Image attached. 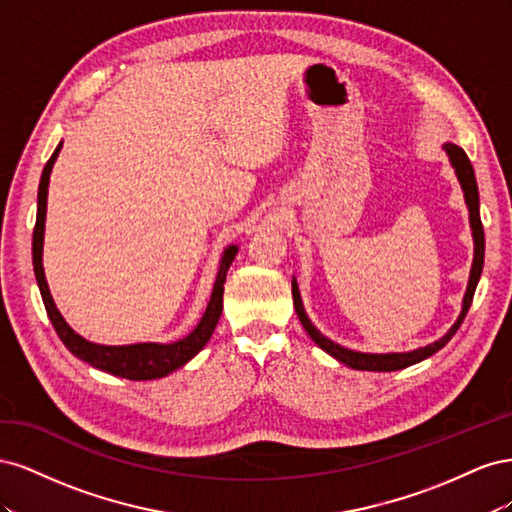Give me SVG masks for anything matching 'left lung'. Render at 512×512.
Returning <instances> with one entry per match:
<instances>
[{"label":"left lung","mask_w":512,"mask_h":512,"mask_svg":"<svg viewBox=\"0 0 512 512\" xmlns=\"http://www.w3.org/2000/svg\"><path fill=\"white\" fill-rule=\"evenodd\" d=\"M446 153H448V160H451L457 179L461 183V190L463 196H466V205L470 209V226H472V237H474V262H472V271H470V282H468V290H466V297H463V307H461V314L457 318V322L453 324L448 333L438 339V342H433L425 348H418L412 352H389V354H367V352H354L348 350L344 346H339L335 342H331L329 337H324L314 324L312 320L307 318L305 309H303V301H301V294H299V286L297 282L292 280V301H294V309H297V316L301 320V324L305 327L307 335L314 339V342L324 350L329 352L331 356L339 363H344L352 369H361V371H397V369H404L410 367L414 363H421L425 359H429L431 354H436L440 348H444L448 342H451V337L457 333V329L461 327L463 318H466L468 309L472 305L474 299V290L476 284L480 280V273H483V262H485V230H483V222H480V211H478V185H476V177H474V168L466 156V151L461 147L453 145V143H446L444 145Z\"/></svg>","instance_id":"1"}]
</instances>
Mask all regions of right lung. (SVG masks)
<instances>
[{
    "label": "right lung",
    "mask_w": 512,
    "mask_h": 512,
    "mask_svg": "<svg viewBox=\"0 0 512 512\" xmlns=\"http://www.w3.org/2000/svg\"><path fill=\"white\" fill-rule=\"evenodd\" d=\"M61 143L53 151V156L46 162L40 185H38V213H36V226H34V239H32V256H34V273L38 280V288L42 294V301L46 307V314H49L53 327L59 335L64 346L74 354L79 356L81 361L89 363L91 367L102 369L106 374H113L119 378H128V380H156L168 376L170 371H175L183 367L190 359L205 348V344L211 339L215 324H218L222 316V299H224V282H226V273L228 267L232 265V260L237 256V245H230L224 250V256L220 260V269L218 277H215L213 292L209 305L205 309L203 318H200L198 327L185 335L183 339L175 344H130V346H102V344H91L87 339H83L79 333H74L64 316L59 314V309L55 307V301L51 297L49 284L44 280V267H42V243H44V220H46V194H49V177L53 164L59 156Z\"/></svg>",
    "instance_id": "obj_1"
}]
</instances>
